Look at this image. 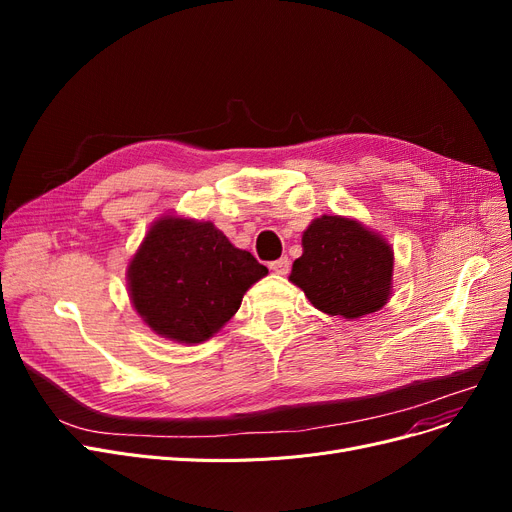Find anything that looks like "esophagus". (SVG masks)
<instances>
[{"label": "esophagus", "instance_id": "1", "mask_svg": "<svg viewBox=\"0 0 512 512\" xmlns=\"http://www.w3.org/2000/svg\"><path fill=\"white\" fill-rule=\"evenodd\" d=\"M270 270L274 272V274H280V276H286L288 272H290V259L284 255V257H280V259H276V261H272L270 263Z\"/></svg>", "mask_w": 512, "mask_h": 512}]
</instances>
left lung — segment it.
<instances>
[{
	"instance_id": "obj_1",
	"label": "left lung",
	"mask_w": 512,
	"mask_h": 512,
	"mask_svg": "<svg viewBox=\"0 0 512 512\" xmlns=\"http://www.w3.org/2000/svg\"><path fill=\"white\" fill-rule=\"evenodd\" d=\"M392 265L384 238L355 220L321 215L303 234V255L292 263L290 280L319 311L357 319L390 299Z\"/></svg>"
}]
</instances>
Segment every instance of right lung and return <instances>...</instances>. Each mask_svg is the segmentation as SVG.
<instances>
[{
    "label": "right lung",
    "instance_id": "add662e5",
    "mask_svg": "<svg viewBox=\"0 0 512 512\" xmlns=\"http://www.w3.org/2000/svg\"><path fill=\"white\" fill-rule=\"evenodd\" d=\"M265 274V265L211 222L164 218L134 255L128 284L134 309L153 332L197 344L226 324Z\"/></svg>",
    "mask_w": 512,
    "mask_h": 512
}]
</instances>
